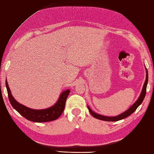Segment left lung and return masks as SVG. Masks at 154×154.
Wrapping results in <instances>:
<instances>
[{
    "instance_id": "obj_1",
    "label": "left lung",
    "mask_w": 154,
    "mask_h": 154,
    "mask_svg": "<svg viewBox=\"0 0 154 154\" xmlns=\"http://www.w3.org/2000/svg\"><path fill=\"white\" fill-rule=\"evenodd\" d=\"M148 70H146V80H145L144 84L143 86V88L142 90V92H141V94L140 95L139 98H138L137 100L134 104H133L130 108L126 111L125 112H124L122 114H120L118 116H116V117H106V116H102L99 114H97L96 113H94L92 110L90 109V107L88 106V109L90 112V113L92 115L93 117L94 118H96L97 119H100L102 120H105V121H111V122H115V121H118V120H122L126 118L128 116H130L131 114H132L137 109V108L142 102L144 100V98L145 97V95H146V87H147V84H148Z\"/></svg>"
}]
</instances>
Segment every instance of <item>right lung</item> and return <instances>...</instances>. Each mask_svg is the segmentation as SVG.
I'll list each match as a JSON object with an SVG mask.
<instances>
[{
    "label": "right lung",
    "mask_w": 154,
    "mask_h": 154,
    "mask_svg": "<svg viewBox=\"0 0 154 154\" xmlns=\"http://www.w3.org/2000/svg\"><path fill=\"white\" fill-rule=\"evenodd\" d=\"M6 87L8 91V98H9L12 107L17 111H18L23 117L28 120L35 122L52 121V120H56L59 118L64 111L65 102L67 100L68 95L70 93L69 89L66 90L61 94L59 99L54 106L47 108V109L37 110L30 109V108H28L17 102L11 94L7 80H6Z\"/></svg>",
    "instance_id": "obj_1"
}]
</instances>
